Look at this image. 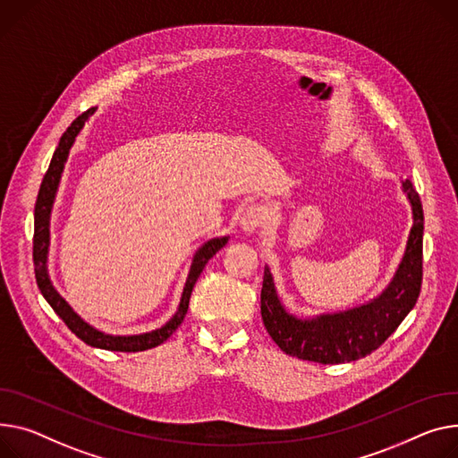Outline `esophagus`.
I'll return each instance as SVG.
<instances>
[{
	"mask_svg": "<svg viewBox=\"0 0 458 458\" xmlns=\"http://www.w3.org/2000/svg\"><path fill=\"white\" fill-rule=\"evenodd\" d=\"M265 219H267L265 208L259 204H252L245 211H242L239 225H241V230L245 233H254L265 223Z\"/></svg>",
	"mask_w": 458,
	"mask_h": 458,
	"instance_id": "34e87169",
	"label": "esophagus"
}]
</instances>
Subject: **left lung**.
<instances>
[{
	"mask_svg": "<svg viewBox=\"0 0 458 458\" xmlns=\"http://www.w3.org/2000/svg\"><path fill=\"white\" fill-rule=\"evenodd\" d=\"M402 188L412 208V228L394 278L374 300L348 311L298 318L285 310L274 287L270 268L265 267L261 318L282 352L322 364L362 359L377 350L416 306L421 289L423 209L409 178L402 182Z\"/></svg>",
	"mask_w": 458,
	"mask_h": 458,
	"instance_id": "1",
	"label": "left lung"
}]
</instances>
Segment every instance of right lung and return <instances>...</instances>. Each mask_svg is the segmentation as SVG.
<instances>
[{
    "label": "right lung",
    "mask_w": 458,
    "mask_h": 458,
    "mask_svg": "<svg viewBox=\"0 0 458 458\" xmlns=\"http://www.w3.org/2000/svg\"><path fill=\"white\" fill-rule=\"evenodd\" d=\"M94 112H96V108L86 110L68 127V131L63 134V138H60L58 147L53 152V158H51L47 173L44 174L42 186H40V191H38V197H37V204H35V237H33L35 276H37V284H38L40 293L44 294V298L47 300V303L53 308V311L60 318H63L64 324L88 346L110 350V352H143V350H150V348L162 344L164 341H167L171 335L176 331V327L182 324V320H184V317L188 313V306H190L191 291H193V287H195V284L200 276L202 268L206 267V263L213 256H216L226 245L228 235L206 241L204 245L195 252L184 291H182L178 310L162 327L152 329L148 333H140V335H108L105 331H99L94 326H89L86 320H82L72 310L70 303L56 293V289L53 287L51 278H49V272H47L49 219H51L55 195H56V190H58V182H60V176H63L64 164H66L68 155H70V148H72L75 138L79 136L81 129L84 127L88 117Z\"/></svg>",
    "instance_id": "1"
}]
</instances>
